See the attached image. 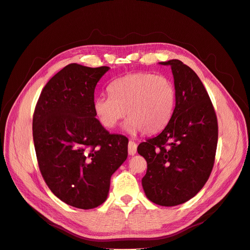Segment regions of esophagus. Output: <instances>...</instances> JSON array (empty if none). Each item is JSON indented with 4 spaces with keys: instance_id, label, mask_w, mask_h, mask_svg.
<instances>
[{
    "instance_id": "1",
    "label": "esophagus",
    "mask_w": 250,
    "mask_h": 250,
    "mask_svg": "<svg viewBox=\"0 0 250 250\" xmlns=\"http://www.w3.org/2000/svg\"><path fill=\"white\" fill-rule=\"evenodd\" d=\"M137 143L133 142V141H129L128 142V153H129V155H134L135 153H137Z\"/></svg>"
}]
</instances>
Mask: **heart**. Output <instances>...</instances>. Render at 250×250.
Here are the masks:
<instances>
[{
	"label": "heart",
	"mask_w": 250,
	"mask_h": 250,
	"mask_svg": "<svg viewBox=\"0 0 250 250\" xmlns=\"http://www.w3.org/2000/svg\"><path fill=\"white\" fill-rule=\"evenodd\" d=\"M110 96H99L94 110L103 127L115 128L126 115L128 132L145 134L161 131L169 123L175 107L176 90L164 75L140 72L113 80Z\"/></svg>",
	"instance_id": "1"
}]
</instances>
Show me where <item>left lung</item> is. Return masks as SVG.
Returning <instances> with one entry per match:
<instances>
[{
  "instance_id": "1",
  "label": "left lung",
  "mask_w": 250,
  "mask_h": 250,
  "mask_svg": "<svg viewBox=\"0 0 250 250\" xmlns=\"http://www.w3.org/2000/svg\"><path fill=\"white\" fill-rule=\"evenodd\" d=\"M170 65L176 90L173 115L165 129L141 143L147 172L142 179L147 198L174 207L193 198L214 167L218 142L217 116L206 87L190 66L178 59Z\"/></svg>"
}]
</instances>
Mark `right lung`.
<instances>
[{
	"instance_id": "right-lung-1",
	"label": "right lung",
	"mask_w": 250,
	"mask_h": 250,
	"mask_svg": "<svg viewBox=\"0 0 250 250\" xmlns=\"http://www.w3.org/2000/svg\"><path fill=\"white\" fill-rule=\"evenodd\" d=\"M108 66L77 63L54 75L37 100L33 142L42 175L52 193L82 209L107 198L110 177L127 158L128 140L96 119L94 93Z\"/></svg>"
}]
</instances>
